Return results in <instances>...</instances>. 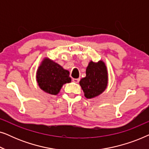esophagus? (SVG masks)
<instances>
[{
  "label": "esophagus",
  "instance_id": "1",
  "mask_svg": "<svg viewBox=\"0 0 149 149\" xmlns=\"http://www.w3.org/2000/svg\"><path fill=\"white\" fill-rule=\"evenodd\" d=\"M79 81H80V79H72L73 82H74L76 83H78L79 82Z\"/></svg>",
  "mask_w": 149,
  "mask_h": 149
}]
</instances>
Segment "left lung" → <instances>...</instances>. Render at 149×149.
I'll return each mask as SVG.
<instances>
[{"label": "left lung", "instance_id": "obj_1", "mask_svg": "<svg viewBox=\"0 0 149 149\" xmlns=\"http://www.w3.org/2000/svg\"><path fill=\"white\" fill-rule=\"evenodd\" d=\"M109 81L107 67L102 60L93 62L91 60L86 68V77L81 79L79 84L84 95L92 99L102 94L107 89Z\"/></svg>", "mask_w": 149, "mask_h": 149}]
</instances>
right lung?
<instances>
[{"instance_id":"add662e5","label":"right lung","mask_w":149,"mask_h":149,"mask_svg":"<svg viewBox=\"0 0 149 149\" xmlns=\"http://www.w3.org/2000/svg\"><path fill=\"white\" fill-rule=\"evenodd\" d=\"M70 72L58 63L45 58L36 73L38 85L42 91L50 95H58L63 85L71 82Z\"/></svg>"}]
</instances>
